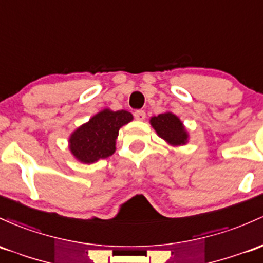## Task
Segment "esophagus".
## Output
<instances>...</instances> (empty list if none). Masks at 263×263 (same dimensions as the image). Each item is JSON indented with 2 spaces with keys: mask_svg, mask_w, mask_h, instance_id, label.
<instances>
[{
  "mask_svg": "<svg viewBox=\"0 0 263 263\" xmlns=\"http://www.w3.org/2000/svg\"><path fill=\"white\" fill-rule=\"evenodd\" d=\"M134 116L137 121H143L146 118V114H145V111H142V109H138V111L135 112Z\"/></svg>",
  "mask_w": 263,
  "mask_h": 263,
  "instance_id": "obj_1",
  "label": "esophagus"
}]
</instances>
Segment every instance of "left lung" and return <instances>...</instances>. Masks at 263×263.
<instances>
[{
	"instance_id": "obj_1",
	"label": "left lung",
	"mask_w": 263,
	"mask_h": 263,
	"mask_svg": "<svg viewBox=\"0 0 263 263\" xmlns=\"http://www.w3.org/2000/svg\"><path fill=\"white\" fill-rule=\"evenodd\" d=\"M149 123L158 136L171 146L186 145L189 141V134L183 123L172 112H164L158 116H154L149 120Z\"/></svg>"
}]
</instances>
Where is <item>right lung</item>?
Masks as SVG:
<instances>
[{
  "label": "right lung",
  "mask_w": 263,
  "mask_h": 263,
  "mask_svg": "<svg viewBox=\"0 0 263 263\" xmlns=\"http://www.w3.org/2000/svg\"><path fill=\"white\" fill-rule=\"evenodd\" d=\"M134 120L128 111L105 108L72 132L68 140L70 151L83 163H93L107 158L116 151V138L123 125Z\"/></svg>",
  "instance_id": "obj_1"
}]
</instances>
